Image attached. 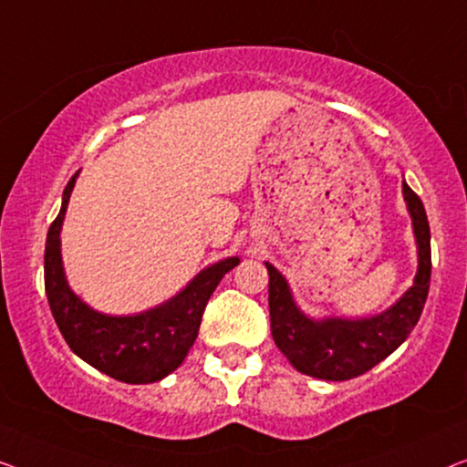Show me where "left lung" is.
Segmentation results:
<instances>
[{
	"label": "left lung",
	"mask_w": 467,
	"mask_h": 467,
	"mask_svg": "<svg viewBox=\"0 0 467 467\" xmlns=\"http://www.w3.org/2000/svg\"><path fill=\"white\" fill-rule=\"evenodd\" d=\"M419 247L415 285L391 308L377 317L313 321L294 305L290 287L273 265H268V308L275 345L298 372L321 380H347L383 362L409 338L421 317L431 279L430 222L419 196L402 183Z\"/></svg>",
	"instance_id": "obj_1"
}]
</instances>
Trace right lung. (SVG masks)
<instances>
[{
    "instance_id": "add662e5",
    "label": "right lung",
    "mask_w": 467,
    "mask_h": 467,
    "mask_svg": "<svg viewBox=\"0 0 467 467\" xmlns=\"http://www.w3.org/2000/svg\"><path fill=\"white\" fill-rule=\"evenodd\" d=\"M78 173L63 190L61 212L48 228L44 252V285L58 330L69 349L108 377L130 385L165 379L188 356L199 337L207 300L222 277L239 265L226 258L205 268L186 290L152 311L111 317L97 313L69 290L61 265V224Z\"/></svg>"
}]
</instances>
